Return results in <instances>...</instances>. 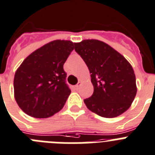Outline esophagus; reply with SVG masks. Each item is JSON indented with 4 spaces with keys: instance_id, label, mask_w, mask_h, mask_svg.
Listing matches in <instances>:
<instances>
[{
    "instance_id": "34e87169",
    "label": "esophagus",
    "mask_w": 155,
    "mask_h": 155,
    "mask_svg": "<svg viewBox=\"0 0 155 155\" xmlns=\"http://www.w3.org/2000/svg\"><path fill=\"white\" fill-rule=\"evenodd\" d=\"M80 85H81V82H78V84H76V85H74V88L75 90H78Z\"/></svg>"
}]
</instances>
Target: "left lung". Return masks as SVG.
I'll use <instances>...</instances> for the list:
<instances>
[{"label": "left lung", "mask_w": 155, "mask_h": 155, "mask_svg": "<svg viewBox=\"0 0 155 155\" xmlns=\"http://www.w3.org/2000/svg\"><path fill=\"white\" fill-rule=\"evenodd\" d=\"M75 51L91 74L93 94L84 102L88 109L104 117H115L130 107L137 95L134 71L122 55L99 40L75 43Z\"/></svg>", "instance_id": "1"}]
</instances>
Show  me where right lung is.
<instances>
[{
	"mask_svg": "<svg viewBox=\"0 0 155 155\" xmlns=\"http://www.w3.org/2000/svg\"><path fill=\"white\" fill-rule=\"evenodd\" d=\"M74 48L71 41H53L32 52L17 69L15 99L26 114L46 118L62 110L71 92L63 64Z\"/></svg>",
	"mask_w": 155,
	"mask_h": 155,
	"instance_id": "obj_1",
	"label": "right lung"
}]
</instances>
